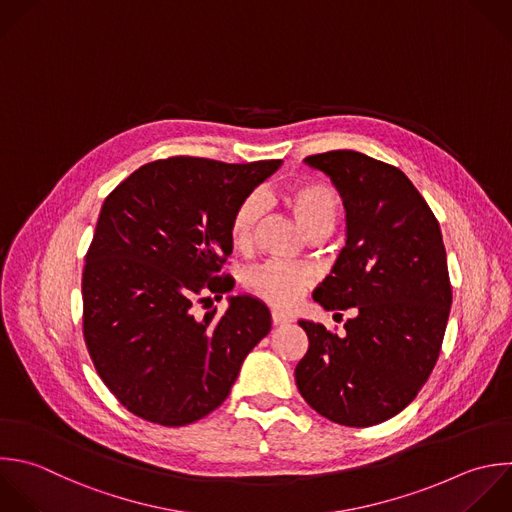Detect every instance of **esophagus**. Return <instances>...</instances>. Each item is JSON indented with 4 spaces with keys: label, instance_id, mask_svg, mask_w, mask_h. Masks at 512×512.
<instances>
[{
    "label": "esophagus",
    "instance_id": "esophagus-1",
    "mask_svg": "<svg viewBox=\"0 0 512 512\" xmlns=\"http://www.w3.org/2000/svg\"><path fill=\"white\" fill-rule=\"evenodd\" d=\"M272 322H274L276 326H282V324H288V322H292V318H290L288 314H284V312H278V310H274V312H272Z\"/></svg>",
    "mask_w": 512,
    "mask_h": 512
}]
</instances>
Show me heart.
<instances>
[{
  "instance_id": "b5f03b06",
  "label": "heart",
  "mask_w": 512,
  "mask_h": 512,
  "mask_svg": "<svg viewBox=\"0 0 512 512\" xmlns=\"http://www.w3.org/2000/svg\"><path fill=\"white\" fill-rule=\"evenodd\" d=\"M282 202L292 210L300 226L308 232H332L340 214L338 192L324 182L304 180L290 184L280 194ZM262 216V200L252 194L244 198L232 214L230 220V238L236 250H248L254 242V232ZM314 274L306 266L286 264V262H264L252 268L246 276V288L274 308H292L296 306L310 284Z\"/></svg>"
}]
</instances>
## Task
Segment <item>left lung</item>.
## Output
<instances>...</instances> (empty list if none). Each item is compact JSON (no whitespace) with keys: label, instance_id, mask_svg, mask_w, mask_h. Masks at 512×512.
Returning <instances> with one entry per match:
<instances>
[{"label":"left lung","instance_id":"8db88e82","mask_svg":"<svg viewBox=\"0 0 512 512\" xmlns=\"http://www.w3.org/2000/svg\"><path fill=\"white\" fill-rule=\"evenodd\" d=\"M346 210V246L312 298L354 308L338 336L298 320L308 352L294 374L302 398L344 426H372L404 410L428 380L452 290L438 220L404 172L352 150L308 156Z\"/></svg>","mask_w":512,"mask_h":512}]
</instances>
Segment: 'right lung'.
Instances as JSON below:
<instances>
[{"instance_id":"add662e5","label":"right lung","mask_w":512,"mask_h":512,"mask_svg":"<svg viewBox=\"0 0 512 512\" xmlns=\"http://www.w3.org/2000/svg\"><path fill=\"white\" fill-rule=\"evenodd\" d=\"M280 166L176 156L142 166L106 198L82 276L84 338L100 378L136 416L162 426L204 418L270 332L268 306L248 294L230 296L222 316L192 308L234 288L218 276L232 214Z\"/></svg>"}]
</instances>
